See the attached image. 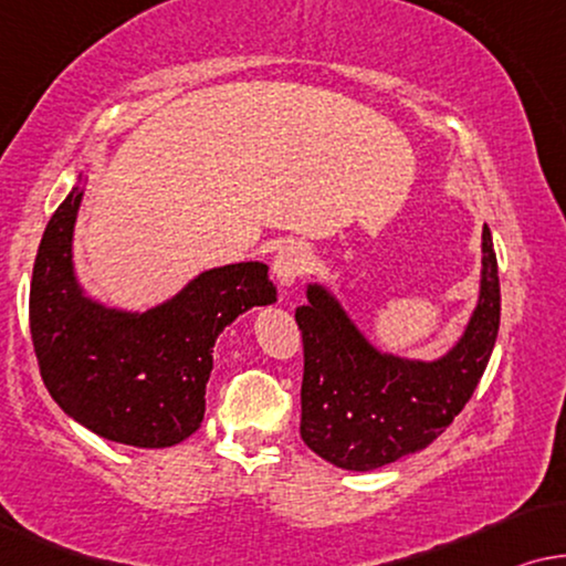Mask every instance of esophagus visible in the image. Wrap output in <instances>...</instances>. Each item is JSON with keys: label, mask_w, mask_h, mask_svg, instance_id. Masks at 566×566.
Instances as JSON below:
<instances>
[{"label": "esophagus", "mask_w": 566, "mask_h": 566, "mask_svg": "<svg viewBox=\"0 0 566 566\" xmlns=\"http://www.w3.org/2000/svg\"><path fill=\"white\" fill-rule=\"evenodd\" d=\"M310 264V251L307 245H302L297 241L284 243L274 256V276L280 280L282 286H290L305 274V269Z\"/></svg>", "instance_id": "1"}]
</instances>
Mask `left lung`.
I'll use <instances>...</instances> for the list:
<instances>
[{"instance_id": "1", "label": "left lung", "mask_w": 566, "mask_h": 566, "mask_svg": "<svg viewBox=\"0 0 566 566\" xmlns=\"http://www.w3.org/2000/svg\"><path fill=\"white\" fill-rule=\"evenodd\" d=\"M302 331L300 433L317 457L369 472L426 449L451 426L488 369L500 328L497 256L482 230V286L464 336L439 361L379 354L321 284L294 313Z\"/></svg>"}]
</instances>
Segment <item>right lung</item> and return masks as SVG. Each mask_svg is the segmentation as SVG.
<instances>
[{
	"label": "right lung",
	"mask_w": 566,
	"mask_h": 566,
	"mask_svg": "<svg viewBox=\"0 0 566 566\" xmlns=\"http://www.w3.org/2000/svg\"><path fill=\"white\" fill-rule=\"evenodd\" d=\"M74 187L48 222L30 282V336L59 408L107 441L164 449L192 436L220 331L276 300L259 261L210 269L148 313L86 300L71 264Z\"/></svg>",
	"instance_id": "1"
}]
</instances>
